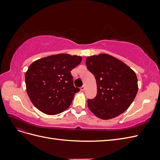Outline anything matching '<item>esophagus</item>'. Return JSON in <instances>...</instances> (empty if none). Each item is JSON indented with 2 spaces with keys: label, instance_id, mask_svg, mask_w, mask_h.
Listing matches in <instances>:
<instances>
[{
  "label": "esophagus",
  "instance_id": "34e87169",
  "mask_svg": "<svg viewBox=\"0 0 160 160\" xmlns=\"http://www.w3.org/2000/svg\"><path fill=\"white\" fill-rule=\"evenodd\" d=\"M81 90L82 91H85V85H83L81 88Z\"/></svg>",
  "mask_w": 160,
  "mask_h": 160
}]
</instances>
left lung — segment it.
Wrapping results in <instances>:
<instances>
[{
	"instance_id": "left-lung-1",
	"label": "left lung",
	"mask_w": 160,
	"mask_h": 160,
	"mask_svg": "<svg viewBox=\"0 0 160 160\" xmlns=\"http://www.w3.org/2000/svg\"><path fill=\"white\" fill-rule=\"evenodd\" d=\"M85 62L95 75L98 89L95 98L88 100L90 111L102 119L123 113L138 93L135 72L122 61L105 53L88 57Z\"/></svg>"
}]
</instances>
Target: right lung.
I'll return each instance as SVG.
<instances>
[{"label":"right lung","instance_id":"right-lung-1","mask_svg":"<svg viewBox=\"0 0 160 160\" xmlns=\"http://www.w3.org/2000/svg\"><path fill=\"white\" fill-rule=\"evenodd\" d=\"M82 57L58 54L34 61L25 73L28 98L35 108L47 115L62 113L71 105L80 89L75 88L71 71Z\"/></svg>","mask_w":160,"mask_h":160}]
</instances>
